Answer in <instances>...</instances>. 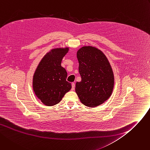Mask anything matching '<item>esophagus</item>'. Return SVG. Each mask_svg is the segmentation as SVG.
I'll use <instances>...</instances> for the list:
<instances>
[{
    "instance_id": "34e87169",
    "label": "esophagus",
    "mask_w": 150,
    "mask_h": 150,
    "mask_svg": "<svg viewBox=\"0 0 150 150\" xmlns=\"http://www.w3.org/2000/svg\"><path fill=\"white\" fill-rule=\"evenodd\" d=\"M75 83H72V90H73V91H74V90L75 89Z\"/></svg>"
}]
</instances>
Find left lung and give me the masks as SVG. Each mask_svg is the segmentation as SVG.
I'll return each instance as SVG.
<instances>
[{"instance_id":"left-lung-1","label":"left lung","mask_w":150,"mask_h":150,"mask_svg":"<svg viewBox=\"0 0 150 150\" xmlns=\"http://www.w3.org/2000/svg\"><path fill=\"white\" fill-rule=\"evenodd\" d=\"M76 56L81 77L75 85L79 100L88 107L101 105L113 92L114 75L110 64L101 50L91 46L79 49Z\"/></svg>"}]
</instances>
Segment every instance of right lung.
Segmentation results:
<instances>
[{
  "label": "right lung",
  "mask_w": 150,
  "mask_h": 150,
  "mask_svg": "<svg viewBox=\"0 0 150 150\" xmlns=\"http://www.w3.org/2000/svg\"><path fill=\"white\" fill-rule=\"evenodd\" d=\"M68 51L69 47L51 50L42 59L34 74L33 91L47 106L59 103L72 88L71 84L66 81V69L61 66L63 58Z\"/></svg>",
  "instance_id": "right-lung-1"
}]
</instances>
